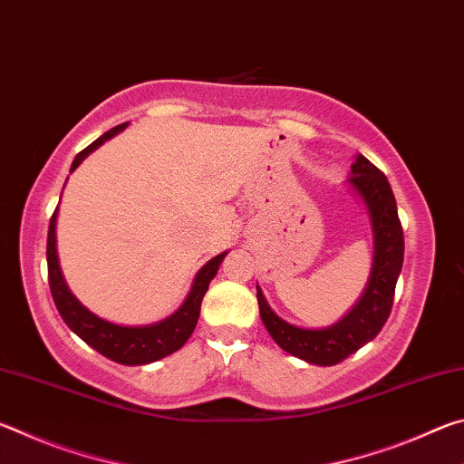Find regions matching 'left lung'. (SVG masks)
<instances>
[{
  "label": "left lung",
  "instance_id": "1",
  "mask_svg": "<svg viewBox=\"0 0 464 464\" xmlns=\"http://www.w3.org/2000/svg\"><path fill=\"white\" fill-rule=\"evenodd\" d=\"M348 182L362 196L371 213L374 231V264L371 280L358 304L340 324L325 329H303L286 324L266 303L257 286V304L266 329L282 350L309 364L334 366L374 340L387 324L392 309L397 278L403 266V227L397 215V202L382 171L364 155L356 157Z\"/></svg>",
  "mask_w": 464,
  "mask_h": 464
}]
</instances>
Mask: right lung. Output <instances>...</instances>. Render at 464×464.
<instances>
[{
	"label": "right lung",
	"mask_w": 464,
	"mask_h": 464,
	"mask_svg": "<svg viewBox=\"0 0 464 464\" xmlns=\"http://www.w3.org/2000/svg\"><path fill=\"white\" fill-rule=\"evenodd\" d=\"M124 127H127V122L110 129L100 139L93 140L92 145L85 147L83 151L77 153L72 163V171L80 166L93 149L100 147L106 139L114 137L116 132H121ZM57 210L59 207L54 208V213L51 217L49 237H46V264H49V285H51L53 301L57 304V311L61 313V317L69 325V329L80 335L85 343L92 345L93 350L100 352L102 356L114 360V362L119 364H129V366L155 362V360L174 354L176 350L182 348V345L188 342V337H190L194 332L196 321H198V315H200L202 298L207 295L210 280L217 276V270L225 260L227 251L213 257V260L196 274L190 295H188L184 304L174 313V315L153 325L122 327V325H116V324H110V321L100 319L98 315H93V313H90L80 301H77V298L72 295V290L67 288L59 268L57 246H54Z\"/></svg>",
	"instance_id": "add662e5"
}]
</instances>
